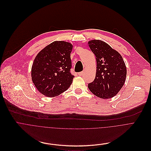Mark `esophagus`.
Listing matches in <instances>:
<instances>
[{
	"label": "esophagus",
	"instance_id": "1",
	"mask_svg": "<svg viewBox=\"0 0 151 151\" xmlns=\"http://www.w3.org/2000/svg\"><path fill=\"white\" fill-rule=\"evenodd\" d=\"M84 71H81V72L78 73V76H83V75L84 74Z\"/></svg>",
	"mask_w": 151,
	"mask_h": 151
}]
</instances>
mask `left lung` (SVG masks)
Instances as JSON below:
<instances>
[{
    "instance_id": "left-lung-1",
    "label": "left lung",
    "mask_w": 151,
    "mask_h": 151,
    "mask_svg": "<svg viewBox=\"0 0 151 151\" xmlns=\"http://www.w3.org/2000/svg\"><path fill=\"white\" fill-rule=\"evenodd\" d=\"M88 43L97 63L96 77L94 81L88 84V87L99 98H112L126 81L127 70L124 60L117 51L102 40H93Z\"/></svg>"
}]
</instances>
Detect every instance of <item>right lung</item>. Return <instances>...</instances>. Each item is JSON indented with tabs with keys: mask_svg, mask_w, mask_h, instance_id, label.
<instances>
[{
	"mask_svg": "<svg viewBox=\"0 0 151 151\" xmlns=\"http://www.w3.org/2000/svg\"><path fill=\"white\" fill-rule=\"evenodd\" d=\"M72 49L70 43L55 41L36 56L32 68V81L45 96H56L71 84L74 77L70 72Z\"/></svg>",
	"mask_w": 151,
	"mask_h": 151,
	"instance_id": "obj_1",
	"label": "right lung"
}]
</instances>
